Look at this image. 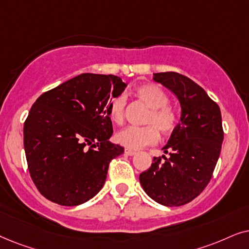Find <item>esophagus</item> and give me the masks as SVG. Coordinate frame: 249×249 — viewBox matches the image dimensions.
<instances>
[{
    "mask_svg": "<svg viewBox=\"0 0 249 249\" xmlns=\"http://www.w3.org/2000/svg\"><path fill=\"white\" fill-rule=\"evenodd\" d=\"M135 154H137V152L133 150H130V149H126V150H125V155H127V156H134Z\"/></svg>",
    "mask_w": 249,
    "mask_h": 249,
    "instance_id": "34e87169",
    "label": "esophagus"
}]
</instances>
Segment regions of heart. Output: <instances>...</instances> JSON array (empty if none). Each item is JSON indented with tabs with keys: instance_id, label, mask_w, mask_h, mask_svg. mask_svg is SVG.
<instances>
[{
	"instance_id": "heart-1",
	"label": "heart",
	"mask_w": 249,
	"mask_h": 249,
	"mask_svg": "<svg viewBox=\"0 0 249 249\" xmlns=\"http://www.w3.org/2000/svg\"><path fill=\"white\" fill-rule=\"evenodd\" d=\"M134 94L150 108L144 123L148 126H128L116 134L119 144L127 149H141L158 141V131L163 135H168L175 130L178 124V115L168 106V95L160 86L154 83H145L134 89ZM125 97L116 95L108 104V115L115 124L124 122Z\"/></svg>"
}]
</instances>
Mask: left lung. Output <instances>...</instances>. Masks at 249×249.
<instances>
[{
    "label": "left lung",
    "mask_w": 249,
    "mask_h": 249,
    "mask_svg": "<svg viewBox=\"0 0 249 249\" xmlns=\"http://www.w3.org/2000/svg\"><path fill=\"white\" fill-rule=\"evenodd\" d=\"M152 78L177 95L181 117L163 147L167 157H154L150 168L139 180L145 194L158 204L181 206L199 196L216 166L223 142L221 110L187 76L166 71L154 74Z\"/></svg>",
    "instance_id": "obj_1"
}]
</instances>
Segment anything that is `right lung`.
Here are the masks:
<instances>
[{"label":"right lung","instance_id":"add662e5","mask_svg":"<svg viewBox=\"0 0 249 249\" xmlns=\"http://www.w3.org/2000/svg\"><path fill=\"white\" fill-rule=\"evenodd\" d=\"M126 83L115 75L85 72L43 93L24 124L32 180L46 199L76 206L104 187L111 159L124 152L111 143L110 98Z\"/></svg>","mask_w":249,"mask_h":249}]
</instances>
